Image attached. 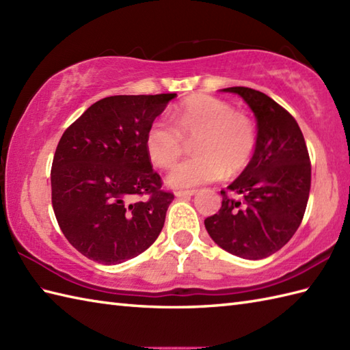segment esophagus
Segmentation results:
<instances>
[{"label": "esophagus", "mask_w": 350, "mask_h": 350, "mask_svg": "<svg viewBox=\"0 0 350 350\" xmlns=\"http://www.w3.org/2000/svg\"><path fill=\"white\" fill-rule=\"evenodd\" d=\"M197 192V189H179V191H176L174 194H176V197H191V196H194Z\"/></svg>", "instance_id": "1"}]
</instances>
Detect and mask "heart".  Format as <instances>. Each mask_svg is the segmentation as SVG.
Segmentation results:
<instances>
[{"mask_svg": "<svg viewBox=\"0 0 350 350\" xmlns=\"http://www.w3.org/2000/svg\"><path fill=\"white\" fill-rule=\"evenodd\" d=\"M167 118H156L146 133L148 158L159 168H171L196 141L194 158L168 174L174 188L211 182L247 168L257 147V128L248 116L211 94L185 99Z\"/></svg>", "mask_w": 350, "mask_h": 350, "instance_id": "obj_1", "label": "heart"}]
</instances>
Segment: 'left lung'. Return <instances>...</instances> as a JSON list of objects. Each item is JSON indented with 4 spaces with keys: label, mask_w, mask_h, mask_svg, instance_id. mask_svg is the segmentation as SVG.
Returning <instances> with one entry per match:
<instances>
[{
    "label": "left lung",
    "mask_w": 350,
    "mask_h": 350,
    "mask_svg": "<svg viewBox=\"0 0 350 350\" xmlns=\"http://www.w3.org/2000/svg\"><path fill=\"white\" fill-rule=\"evenodd\" d=\"M222 92L239 94L254 111L257 147L242 174L221 191V209L204 226L230 254L265 258L284 247L302 222L311 187L308 148L293 116L269 96L248 87Z\"/></svg>",
    "instance_id": "8db88e82"
}]
</instances>
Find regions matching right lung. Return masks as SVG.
<instances>
[{
	"instance_id": "add662e5",
	"label": "right lung",
	"mask_w": 350,
	"mask_h": 350,
	"mask_svg": "<svg viewBox=\"0 0 350 350\" xmlns=\"http://www.w3.org/2000/svg\"><path fill=\"white\" fill-rule=\"evenodd\" d=\"M174 98L109 96L64 131L51 168L52 207L83 256L117 265L158 239L174 194L152 170L146 133Z\"/></svg>"
}]
</instances>
